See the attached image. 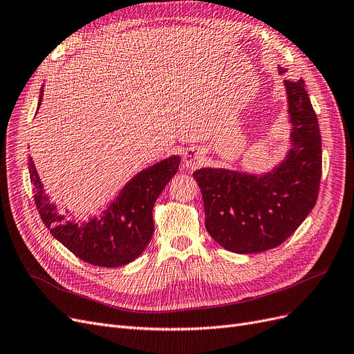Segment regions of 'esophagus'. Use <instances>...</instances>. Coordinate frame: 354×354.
Here are the masks:
<instances>
[{"instance_id":"34e87169","label":"esophagus","mask_w":354,"mask_h":354,"mask_svg":"<svg viewBox=\"0 0 354 354\" xmlns=\"http://www.w3.org/2000/svg\"><path fill=\"white\" fill-rule=\"evenodd\" d=\"M205 161V153L199 148H189L185 152V156H183V165H185V168L189 169V171H193V169L202 167Z\"/></svg>"}]
</instances>
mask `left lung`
I'll return each mask as SVG.
<instances>
[{
	"label": "left lung",
	"instance_id": "8db88e82",
	"mask_svg": "<svg viewBox=\"0 0 354 354\" xmlns=\"http://www.w3.org/2000/svg\"><path fill=\"white\" fill-rule=\"evenodd\" d=\"M287 70L278 67L279 75ZM288 149L265 173L201 168L193 173L202 190L205 227L224 249L246 254L274 249L306 219L318 199L322 142L304 82L284 80Z\"/></svg>",
	"mask_w": 354,
	"mask_h": 354
}]
</instances>
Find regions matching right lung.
<instances>
[{
	"label": "right lung",
	"instance_id": "right-lung-1",
	"mask_svg": "<svg viewBox=\"0 0 354 354\" xmlns=\"http://www.w3.org/2000/svg\"><path fill=\"white\" fill-rule=\"evenodd\" d=\"M44 98L41 88L38 109ZM181 158L171 155L143 168L130 178L115 196L91 214L84 221L46 196L32 156L28 168L35 186V203L51 234L79 259L95 266L118 268L135 261L143 253L153 234V205L161 192L177 173Z\"/></svg>",
	"mask_w": 354,
	"mask_h": 354
}]
</instances>
